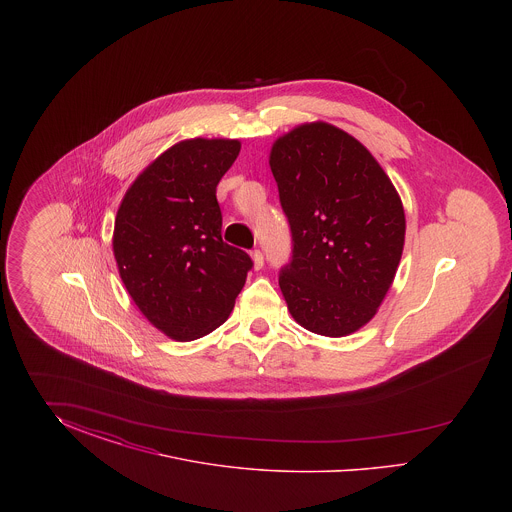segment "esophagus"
I'll use <instances>...</instances> for the list:
<instances>
[{"label":"esophagus","instance_id":"esophagus-1","mask_svg":"<svg viewBox=\"0 0 512 512\" xmlns=\"http://www.w3.org/2000/svg\"><path fill=\"white\" fill-rule=\"evenodd\" d=\"M251 259H253V267L257 268H263V265H265V255H263V251H259V249H255L253 253H251Z\"/></svg>","mask_w":512,"mask_h":512}]
</instances>
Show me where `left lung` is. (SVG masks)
Here are the masks:
<instances>
[{
    "label": "left lung",
    "mask_w": 512,
    "mask_h": 512,
    "mask_svg": "<svg viewBox=\"0 0 512 512\" xmlns=\"http://www.w3.org/2000/svg\"><path fill=\"white\" fill-rule=\"evenodd\" d=\"M270 171L292 230L280 290L303 328L357 332L390 290L405 244V211L388 174L359 140L307 122L270 149Z\"/></svg>",
    "instance_id": "8db88e82"
}]
</instances>
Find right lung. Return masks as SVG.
Masks as SVG:
<instances>
[{
  "instance_id": "right-lung-1",
  "label": "right lung",
  "mask_w": 512,
  "mask_h": 512,
  "mask_svg": "<svg viewBox=\"0 0 512 512\" xmlns=\"http://www.w3.org/2000/svg\"><path fill=\"white\" fill-rule=\"evenodd\" d=\"M240 147L222 138L178 142L134 180L117 211L113 251L122 284L172 340L219 328L253 267L220 234L217 184Z\"/></svg>"
}]
</instances>
